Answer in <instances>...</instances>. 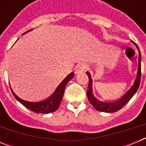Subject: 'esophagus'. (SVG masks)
<instances>
[{
  "label": "esophagus",
  "instance_id": "1",
  "mask_svg": "<svg viewBox=\"0 0 146 146\" xmlns=\"http://www.w3.org/2000/svg\"><path fill=\"white\" fill-rule=\"evenodd\" d=\"M86 69V66L84 64L80 63V64H78L75 67H74V73L75 74H79L80 72H83Z\"/></svg>",
  "mask_w": 146,
  "mask_h": 146
}]
</instances>
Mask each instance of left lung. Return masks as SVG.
Listing matches in <instances>:
<instances>
[{
	"label": "left lung",
	"instance_id": "obj_1",
	"mask_svg": "<svg viewBox=\"0 0 146 146\" xmlns=\"http://www.w3.org/2000/svg\"><path fill=\"white\" fill-rule=\"evenodd\" d=\"M135 47H137L138 50L139 58H138V68H137V77L135 80L133 86L130 88L126 94L120 99L114 100V101H100L98 99L96 96L94 95L93 93V80L91 78V75L89 72H86L88 77L89 78V83H88V88L86 92L87 97L88 99L89 102H91L94 108L100 112H104V113H115L118 110H121V108L124 106L126 103L129 101L130 99L132 98V96L135 94L137 91L138 90L139 86H140V78H141V54L139 47L135 42H131Z\"/></svg>",
	"mask_w": 146,
	"mask_h": 146
}]
</instances>
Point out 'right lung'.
<instances>
[{
	"mask_svg": "<svg viewBox=\"0 0 146 146\" xmlns=\"http://www.w3.org/2000/svg\"><path fill=\"white\" fill-rule=\"evenodd\" d=\"M33 29L29 30V31L23 33V35L25 34L28 32L31 31ZM74 72H71L70 74L69 75H67L65 77V79L58 85V86L56 88V89H55V91H54L53 94L51 96L47 97L46 99H44L42 101L39 102H29L24 100V99H21V98L17 96L16 94L11 89V86H10V88H11V93L14 95L15 99L19 102L21 103L23 106H25V108H27L30 110H31V111L34 112V113L48 114V113H53V112L56 111L58 109L60 102L62 101V99H63V96H64V93L66 86L67 83L74 77Z\"/></svg>",
	"mask_w": 146,
	"mask_h": 146,
	"instance_id": "obj_1",
	"label": "right lung"
}]
</instances>
